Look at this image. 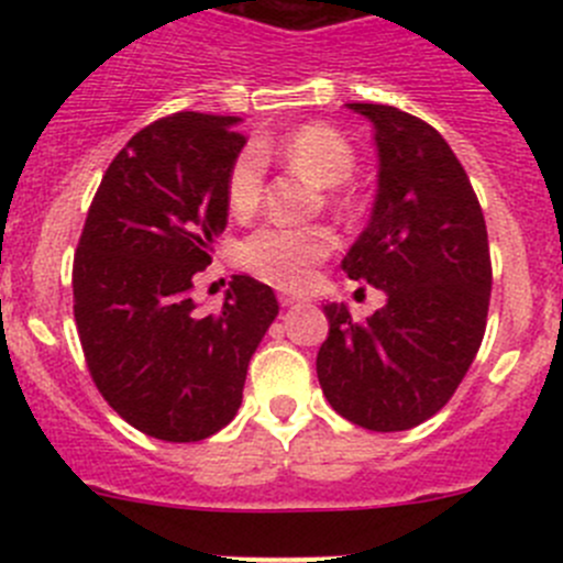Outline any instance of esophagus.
I'll use <instances>...</instances> for the list:
<instances>
[{"label":"esophagus","mask_w":563,"mask_h":563,"mask_svg":"<svg viewBox=\"0 0 563 563\" xmlns=\"http://www.w3.org/2000/svg\"><path fill=\"white\" fill-rule=\"evenodd\" d=\"M277 299H280L283 308H291V305L302 302V297H299V294H291V291H280L277 294Z\"/></svg>","instance_id":"1"}]
</instances>
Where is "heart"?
Wrapping results in <instances>:
<instances>
[{
    "instance_id": "1",
    "label": "heart",
    "mask_w": 563,
    "mask_h": 563,
    "mask_svg": "<svg viewBox=\"0 0 563 563\" xmlns=\"http://www.w3.org/2000/svg\"><path fill=\"white\" fill-rule=\"evenodd\" d=\"M275 152L321 187H338L354 174L356 152L343 133L329 124H302L275 144L245 146L225 172V203L234 218L247 220L264 198L266 157ZM334 250V234L323 225H264L240 245V264L264 280L286 288L308 286L316 266Z\"/></svg>"
}]
</instances>
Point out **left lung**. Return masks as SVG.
<instances>
[{"label":"left lung","mask_w":563,"mask_h":563,"mask_svg":"<svg viewBox=\"0 0 563 563\" xmlns=\"http://www.w3.org/2000/svg\"><path fill=\"white\" fill-rule=\"evenodd\" d=\"M349 108L376 130L378 190L340 266L387 305L362 323L343 302L323 305L329 334L316 373L340 417L397 433L439 413L479 351L490 245L468 174L439 130L391 106Z\"/></svg>","instance_id":"8db88e82"}]
</instances>
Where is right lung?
Masks as SVG:
<instances>
[{"label": "right lung", "mask_w": 563, "mask_h": 563, "mask_svg": "<svg viewBox=\"0 0 563 563\" xmlns=\"http://www.w3.org/2000/svg\"><path fill=\"white\" fill-rule=\"evenodd\" d=\"M240 122L181 111L135 133L95 192L73 261V313L100 395L135 430L174 444L236 417L250 356L280 310L247 275H234L220 313L201 316L190 299L229 223Z\"/></svg>", "instance_id": "right-lung-1"}]
</instances>
